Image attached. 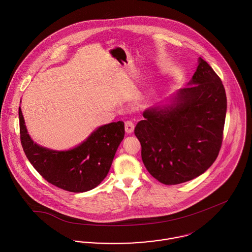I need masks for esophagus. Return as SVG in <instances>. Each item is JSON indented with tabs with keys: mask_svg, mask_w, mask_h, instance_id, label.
<instances>
[{
	"mask_svg": "<svg viewBox=\"0 0 252 252\" xmlns=\"http://www.w3.org/2000/svg\"><path fill=\"white\" fill-rule=\"evenodd\" d=\"M134 123L132 121H126L125 122V131L127 134H132L134 131Z\"/></svg>",
	"mask_w": 252,
	"mask_h": 252,
	"instance_id": "obj_1",
	"label": "esophagus"
}]
</instances>
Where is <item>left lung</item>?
Segmentation results:
<instances>
[{
    "instance_id": "obj_1",
    "label": "left lung",
    "mask_w": 252,
    "mask_h": 252,
    "mask_svg": "<svg viewBox=\"0 0 252 252\" xmlns=\"http://www.w3.org/2000/svg\"><path fill=\"white\" fill-rule=\"evenodd\" d=\"M188 85L169 104L144 110L135 128L146 170L167 185L204 174L222 144L227 99L221 79L200 57Z\"/></svg>"
}]
</instances>
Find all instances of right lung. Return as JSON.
<instances>
[{"label": "right lung", "mask_w": 252, "mask_h": 252, "mask_svg": "<svg viewBox=\"0 0 252 252\" xmlns=\"http://www.w3.org/2000/svg\"><path fill=\"white\" fill-rule=\"evenodd\" d=\"M18 114L20 140L28 160L44 180L70 192H86L97 187L107 177L115 152L124 139V122L118 121L97 128L72 149L52 150L34 143L20 107Z\"/></svg>", "instance_id": "1"}]
</instances>
